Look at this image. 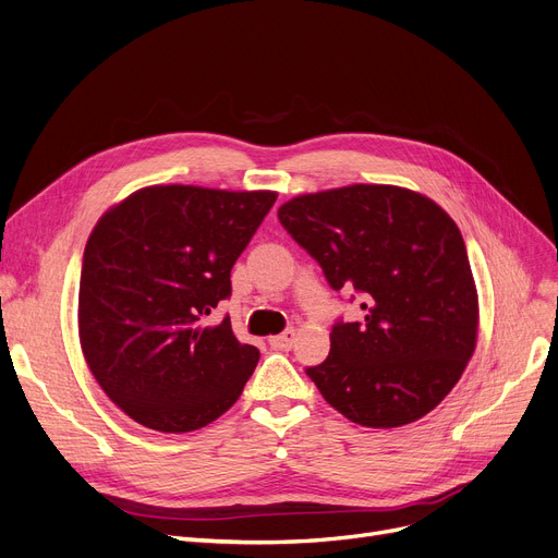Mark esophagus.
<instances>
[{
	"label": "esophagus",
	"instance_id": "34e87169",
	"mask_svg": "<svg viewBox=\"0 0 558 558\" xmlns=\"http://www.w3.org/2000/svg\"><path fill=\"white\" fill-rule=\"evenodd\" d=\"M293 344H295V329H286L283 333L270 338V348H272V350L286 352V350L293 348Z\"/></svg>",
	"mask_w": 558,
	"mask_h": 558
}]
</instances>
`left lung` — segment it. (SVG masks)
Returning <instances> with one entry per match:
<instances>
[{"instance_id":"8db88e82","label":"left lung","mask_w":558,"mask_h":558,"mask_svg":"<svg viewBox=\"0 0 558 558\" xmlns=\"http://www.w3.org/2000/svg\"><path fill=\"white\" fill-rule=\"evenodd\" d=\"M279 222L365 313L338 320L329 356L306 367L325 400L375 429L436 409L461 379L480 325L454 220L413 191L356 183L286 202Z\"/></svg>"}]
</instances>
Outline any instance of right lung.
<instances>
[{
  "mask_svg": "<svg viewBox=\"0 0 558 558\" xmlns=\"http://www.w3.org/2000/svg\"><path fill=\"white\" fill-rule=\"evenodd\" d=\"M277 193L151 185L101 216L78 281V338L93 377L154 432L206 427L233 407L254 344L206 315L231 295V268Z\"/></svg>",
  "mask_w": 558,
  "mask_h": 558,
  "instance_id": "right-lung-1",
  "label": "right lung"
}]
</instances>
